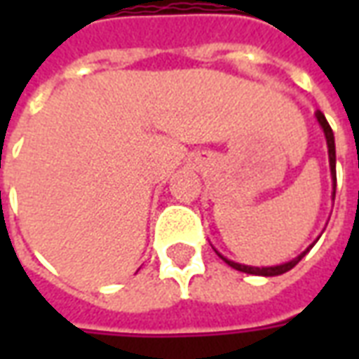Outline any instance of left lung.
I'll list each match as a JSON object with an SVG mask.
<instances>
[{"label": "left lung", "mask_w": 359, "mask_h": 359, "mask_svg": "<svg viewBox=\"0 0 359 359\" xmlns=\"http://www.w3.org/2000/svg\"><path fill=\"white\" fill-rule=\"evenodd\" d=\"M317 121H319V125L323 126V133L325 138H327V148H329V163H331V175H332V200H334V190H337V169H334V163H337V156H334V134H332V128L327 123V118L321 111H317ZM309 250V248H308ZM306 250V252H308ZM306 252L300 254L298 257H294L292 262H288V264L277 265V267H250V265H241V264H234V262H229L226 257H223L226 264L231 265L233 269H238L242 273H250V275H262V277H275V275H283L286 271H290L294 265L300 262L302 257L306 256Z\"/></svg>", "instance_id": "8db88e82"}]
</instances>
